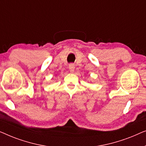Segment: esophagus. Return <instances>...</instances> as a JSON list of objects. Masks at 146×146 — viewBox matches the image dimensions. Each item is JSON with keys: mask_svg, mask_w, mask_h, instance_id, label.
Segmentation results:
<instances>
[{"mask_svg": "<svg viewBox=\"0 0 146 146\" xmlns=\"http://www.w3.org/2000/svg\"><path fill=\"white\" fill-rule=\"evenodd\" d=\"M75 70V66L71 64L69 65V70L70 72H74Z\"/></svg>", "mask_w": 146, "mask_h": 146, "instance_id": "34e87169", "label": "esophagus"}]
</instances>
